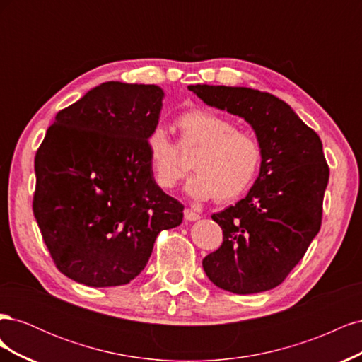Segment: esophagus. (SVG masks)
<instances>
[{
  "label": "esophagus",
  "instance_id": "esophagus-1",
  "mask_svg": "<svg viewBox=\"0 0 362 362\" xmlns=\"http://www.w3.org/2000/svg\"><path fill=\"white\" fill-rule=\"evenodd\" d=\"M184 217H185V221H190V222L199 221V218H201L199 213L190 210V208H185V210H184Z\"/></svg>",
  "mask_w": 362,
  "mask_h": 362
}]
</instances>
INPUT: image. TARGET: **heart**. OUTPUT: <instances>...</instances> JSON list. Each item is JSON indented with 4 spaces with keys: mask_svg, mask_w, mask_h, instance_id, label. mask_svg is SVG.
Segmentation results:
<instances>
[{
    "mask_svg": "<svg viewBox=\"0 0 362 362\" xmlns=\"http://www.w3.org/2000/svg\"><path fill=\"white\" fill-rule=\"evenodd\" d=\"M180 148L196 149L190 166L194 173L185 182V193L194 201H233L255 181L261 164V146L254 134L237 129L228 117L196 108L175 119ZM146 156L152 180L163 190L180 182L185 168L178 149L161 127L146 140Z\"/></svg>",
    "mask_w": 362,
    "mask_h": 362,
    "instance_id": "1",
    "label": "heart"
}]
</instances>
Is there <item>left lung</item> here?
Listing matches in <instances>:
<instances>
[{
  "mask_svg": "<svg viewBox=\"0 0 362 362\" xmlns=\"http://www.w3.org/2000/svg\"><path fill=\"white\" fill-rule=\"evenodd\" d=\"M206 105L243 117L261 146L246 198L211 216L223 243L202 259L214 286L235 294L275 288L302 259L322 225L329 168L322 140L279 98L249 87L189 86Z\"/></svg>",
  "mask_w": 362,
  "mask_h": 362,
  "instance_id": "obj_1",
  "label": "left lung"
}]
</instances>
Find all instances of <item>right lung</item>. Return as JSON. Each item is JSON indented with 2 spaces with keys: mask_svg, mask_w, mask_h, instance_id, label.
Wrapping results in <instances>:
<instances>
[{
  "mask_svg": "<svg viewBox=\"0 0 362 362\" xmlns=\"http://www.w3.org/2000/svg\"><path fill=\"white\" fill-rule=\"evenodd\" d=\"M164 92L107 81L63 108L35 158L33 211L57 269L89 287H116L145 269L184 206L152 180L146 140Z\"/></svg>",
  "mask_w": 362,
  "mask_h": 362,
  "instance_id": "1",
  "label": "right lung"
}]
</instances>
